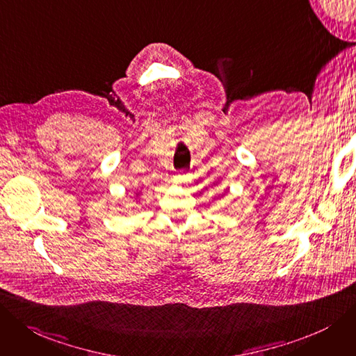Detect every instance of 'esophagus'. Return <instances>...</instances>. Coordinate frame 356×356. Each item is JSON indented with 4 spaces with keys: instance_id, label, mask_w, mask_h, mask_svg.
I'll list each match as a JSON object with an SVG mask.
<instances>
[{
    "instance_id": "1",
    "label": "esophagus",
    "mask_w": 356,
    "mask_h": 356,
    "mask_svg": "<svg viewBox=\"0 0 356 356\" xmlns=\"http://www.w3.org/2000/svg\"><path fill=\"white\" fill-rule=\"evenodd\" d=\"M186 175H181V174H178V175H175L174 177V184H178V186H179V184H182V182H186Z\"/></svg>"
}]
</instances>
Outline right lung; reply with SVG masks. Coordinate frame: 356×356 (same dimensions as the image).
<instances>
[{
  "label": "right lung",
  "mask_w": 356,
  "mask_h": 356,
  "mask_svg": "<svg viewBox=\"0 0 356 356\" xmlns=\"http://www.w3.org/2000/svg\"><path fill=\"white\" fill-rule=\"evenodd\" d=\"M136 197H138V194H136Z\"/></svg>",
  "instance_id": "obj_1"
}]
</instances>
